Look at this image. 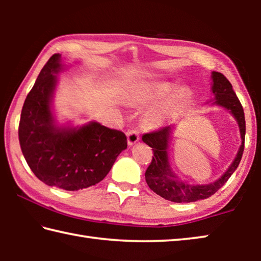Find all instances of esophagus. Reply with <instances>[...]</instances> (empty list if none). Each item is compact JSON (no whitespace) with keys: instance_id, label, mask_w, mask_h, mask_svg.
<instances>
[{"instance_id":"1","label":"esophagus","mask_w":261,"mask_h":261,"mask_svg":"<svg viewBox=\"0 0 261 261\" xmlns=\"http://www.w3.org/2000/svg\"><path fill=\"white\" fill-rule=\"evenodd\" d=\"M126 137H127V145L131 146V145L136 144L137 141L139 140V132L137 130H130L126 132Z\"/></svg>"}]
</instances>
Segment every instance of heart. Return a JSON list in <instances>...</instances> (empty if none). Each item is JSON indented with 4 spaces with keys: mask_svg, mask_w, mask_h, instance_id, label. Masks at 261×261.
Segmentation results:
<instances>
[{
    "mask_svg": "<svg viewBox=\"0 0 261 261\" xmlns=\"http://www.w3.org/2000/svg\"><path fill=\"white\" fill-rule=\"evenodd\" d=\"M174 85L170 83H159V84H154V85L148 86L146 88V99L149 101H153V102H156L159 100L165 99L166 96L170 93L171 91L174 90ZM185 98V93L184 92H180V93L177 95L176 98V102H178L179 100H183ZM163 118V113L161 112H155L151 115V118L149 121L152 123H159L161 122Z\"/></svg>",
    "mask_w": 261,
    "mask_h": 261,
    "instance_id": "b5f03b06",
    "label": "heart"
}]
</instances>
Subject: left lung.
Wrapping results in <instances>:
<instances>
[{"label":"left lung","instance_id":"obj_1","mask_svg":"<svg viewBox=\"0 0 261 261\" xmlns=\"http://www.w3.org/2000/svg\"><path fill=\"white\" fill-rule=\"evenodd\" d=\"M212 78H213L212 91L215 95V103L230 110L240 125L242 137L240 151L226 174L216 182L206 185H190L182 180H178L170 170L167 149L171 126H162L160 129L144 134L143 141L153 149L152 161L145 173V179H146L149 189L167 200L174 202H192L200 199H207L223 187L241 162L245 141L244 110H243L241 101L238 100L236 93L232 90L230 82L222 73L214 71L212 73Z\"/></svg>","mask_w":261,"mask_h":261}]
</instances>
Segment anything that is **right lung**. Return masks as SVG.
<instances>
[{
  "label": "right lung",
  "mask_w": 261,
  "mask_h": 261,
  "mask_svg": "<svg viewBox=\"0 0 261 261\" xmlns=\"http://www.w3.org/2000/svg\"><path fill=\"white\" fill-rule=\"evenodd\" d=\"M60 54L48 60L25 99L18 138L31 170L49 187L74 191L95 185L127 146L126 136L96 122L76 129L54 124L50 99L60 71Z\"/></svg>",
  "instance_id": "obj_1"
}]
</instances>
